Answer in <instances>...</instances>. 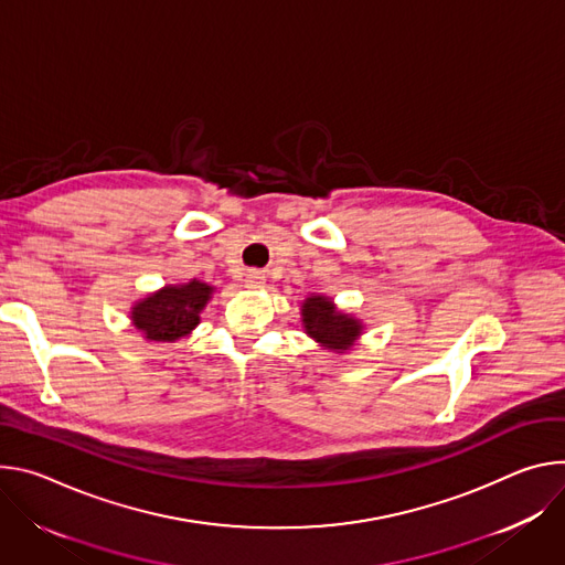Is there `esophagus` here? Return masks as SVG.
Instances as JSON below:
<instances>
[{
  "mask_svg": "<svg viewBox=\"0 0 565 565\" xmlns=\"http://www.w3.org/2000/svg\"><path fill=\"white\" fill-rule=\"evenodd\" d=\"M265 280H267V276H265L263 271H258V269H250V271L246 274V287H250V289L263 287Z\"/></svg>",
  "mask_w": 565,
  "mask_h": 565,
  "instance_id": "34e87169",
  "label": "esophagus"
}]
</instances>
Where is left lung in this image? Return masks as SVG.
<instances>
[{"label": "left lung", "mask_w": 565, "mask_h": 565, "mask_svg": "<svg viewBox=\"0 0 565 565\" xmlns=\"http://www.w3.org/2000/svg\"><path fill=\"white\" fill-rule=\"evenodd\" d=\"M302 326L311 339L330 350H348L361 334V323L348 315H339L332 300L311 296L302 305Z\"/></svg>", "instance_id": "left-lung-1"}]
</instances>
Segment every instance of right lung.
Masks as SVG:
<instances>
[{
    "label": "right lung",
    "mask_w": 565,
    "mask_h": 565,
    "mask_svg": "<svg viewBox=\"0 0 565 565\" xmlns=\"http://www.w3.org/2000/svg\"><path fill=\"white\" fill-rule=\"evenodd\" d=\"M211 291L213 287L200 280L166 287L135 307L132 323L150 341H177L200 323V311Z\"/></svg>",
    "instance_id": "obj_1"
}]
</instances>
